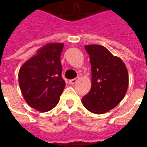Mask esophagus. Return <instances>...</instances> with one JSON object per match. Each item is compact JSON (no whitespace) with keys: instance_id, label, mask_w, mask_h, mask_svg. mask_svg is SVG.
<instances>
[{"instance_id":"1","label":"esophagus","mask_w":147,"mask_h":147,"mask_svg":"<svg viewBox=\"0 0 147 147\" xmlns=\"http://www.w3.org/2000/svg\"><path fill=\"white\" fill-rule=\"evenodd\" d=\"M77 80H78V79H73V80H69V83H70V84H75V83L77 82Z\"/></svg>"}]
</instances>
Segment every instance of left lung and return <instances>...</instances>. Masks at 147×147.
<instances>
[{
  "mask_svg": "<svg viewBox=\"0 0 147 147\" xmlns=\"http://www.w3.org/2000/svg\"><path fill=\"white\" fill-rule=\"evenodd\" d=\"M91 65V89L82 98L84 107L102 114L116 107L124 98L128 72L123 61L100 45H85Z\"/></svg>",
  "mask_w": 147,
  "mask_h": 147,
  "instance_id": "left-lung-1",
  "label": "left lung"
}]
</instances>
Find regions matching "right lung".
<instances>
[{"label":"right lung","instance_id":"right-lung-1","mask_svg":"<svg viewBox=\"0 0 147 147\" xmlns=\"http://www.w3.org/2000/svg\"><path fill=\"white\" fill-rule=\"evenodd\" d=\"M63 48V43L46 44L19 71V84L25 101L42 113L57 105L65 86L61 76Z\"/></svg>","mask_w":147,"mask_h":147}]
</instances>
